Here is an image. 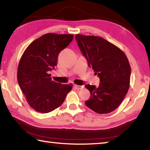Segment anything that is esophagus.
<instances>
[{
	"mask_svg": "<svg viewBox=\"0 0 150 150\" xmlns=\"http://www.w3.org/2000/svg\"><path fill=\"white\" fill-rule=\"evenodd\" d=\"M74 87H75V88H77V89H82V88H84V86H83V85H75Z\"/></svg>",
	"mask_w": 150,
	"mask_h": 150,
	"instance_id": "obj_1",
	"label": "esophagus"
}]
</instances>
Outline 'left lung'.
Here are the masks:
<instances>
[{"mask_svg": "<svg viewBox=\"0 0 150 150\" xmlns=\"http://www.w3.org/2000/svg\"><path fill=\"white\" fill-rule=\"evenodd\" d=\"M76 41L100 79L98 87L86 85L91 98L85 103L98 114L115 110L120 105L130 87L131 67L125 54L120 48L103 38L77 34Z\"/></svg>", "mask_w": 150, "mask_h": 150, "instance_id": "left-lung-1", "label": "left lung"}]
</instances>
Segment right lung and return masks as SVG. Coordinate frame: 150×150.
<instances>
[{
  "mask_svg": "<svg viewBox=\"0 0 150 150\" xmlns=\"http://www.w3.org/2000/svg\"><path fill=\"white\" fill-rule=\"evenodd\" d=\"M73 39V34L48 33L32 42L22 55L18 67V83L34 110L47 113L55 110L72 89V84L53 81L48 73L57 65L59 52Z\"/></svg>",
  "mask_w": 150,
  "mask_h": 150,
  "instance_id": "right-lung-1",
  "label": "right lung"
}]
</instances>
